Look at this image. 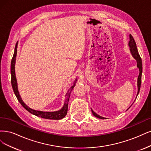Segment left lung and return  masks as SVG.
Segmentation results:
<instances>
[{"mask_svg": "<svg viewBox=\"0 0 151 151\" xmlns=\"http://www.w3.org/2000/svg\"><path fill=\"white\" fill-rule=\"evenodd\" d=\"M130 41L129 42V46L130 47V52L132 53L133 57L135 58L137 61V67L139 69V75L138 76V80H137V86H138V91H137V95L139 93L140 88V85H141V79H142V60H141V58L139 54V52L137 48V46H136V43L134 40L133 36L130 35ZM92 114L93 115L96 116V117L100 119H105V118L102 117V116L96 114L95 112L91 110Z\"/></svg>", "mask_w": 151, "mask_h": 151, "instance_id": "8db88e82", "label": "left lung"}]
</instances>
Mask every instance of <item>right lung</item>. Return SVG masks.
<instances>
[{
    "mask_svg": "<svg viewBox=\"0 0 151 151\" xmlns=\"http://www.w3.org/2000/svg\"><path fill=\"white\" fill-rule=\"evenodd\" d=\"M17 42L16 45L15 46V50H14V55L12 58V61H11V84L12 86V89L14 90V93H15L17 99L18 101H19L23 107L27 110L29 112H30L31 114H32L34 115H35L37 116H40V117L43 118V119H51V120H60L63 118H64L65 116L67 114V111H68V101L70 99V93L71 91H72L73 87L75 86V83L77 81L76 80L74 82V85L73 86H72L71 88L68 91L66 95V100L65 101V104L63 107L59 111H52V112H49V111H36L35 110H32L30 109L28 106L24 103L22 101L21 96L19 95V91L17 90V80H16V75H15V63H16V57L17 55Z\"/></svg>",
    "mask_w": 151,
    "mask_h": 151,
    "instance_id": "right-lung-1",
    "label": "right lung"
}]
</instances>
